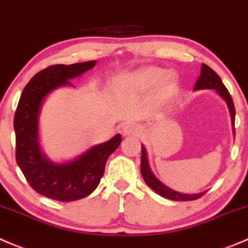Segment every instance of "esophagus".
<instances>
[{
    "instance_id": "esophagus-1",
    "label": "esophagus",
    "mask_w": 248,
    "mask_h": 248,
    "mask_svg": "<svg viewBox=\"0 0 248 248\" xmlns=\"http://www.w3.org/2000/svg\"><path fill=\"white\" fill-rule=\"evenodd\" d=\"M142 132V126H140L139 124H127L126 126L123 129V134L125 136H137L139 134Z\"/></svg>"
}]
</instances>
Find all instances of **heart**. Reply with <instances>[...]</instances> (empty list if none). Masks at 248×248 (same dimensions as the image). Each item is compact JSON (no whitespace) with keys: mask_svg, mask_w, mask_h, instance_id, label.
Instances as JSON below:
<instances>
[{"mask_svg":"<svg viewBox=\"0 0 248 248\" xmlns=\"http://www.w3.org/2000/svg\"><path fill=\"white\" fill-rule=\"evenodd\" d=\"M135 81L139 85L150 87L155 86L160 83L161 81L166 85H172L175 81V76L173 74H167L166 70L160 68H147L144 70H141L136 76H135Z\"/></svg>","mask_w":248,"mask_h":248,"instance_id":"1","label":"heart"}]
</instances>
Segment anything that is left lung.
Masks as SVG:
<instances>
[{
  "mask_svg": "<svg viewBox=\"0 0 248 248\" xmlns=\"http://www.w3.org/2000/svg\"><path fill=\"white\" fill-rule=\"evenodd\" d=\"M215 89L216 92L222 96V98L226 100V103L228 104L229 111H231V116L233 122L235 121V107H234L233 99H232L231 94H229L228 89L226 88V86L222 82L221 78L210 67H208L206 64H202V73L201 76L198 78L197 82H196L195 89ZM141 173L142 177L144 179L147 185L150 188L155 191L156 193H159L162 197L168 198V200L172 201H195L201 198L202 196L205 192L197 193V195H185V193L177 192V191H173L172 188L165 186L161 181H159L155 178V175L153 174L152 170H150L149 166H148V160H147V154H145V149L142 147V156H141Z\"/></svg>",
  "mask_w": 248,
  "mask_h": 248,
  "instance_id": "obj_1",
  "label": "left lung"
}]
</instances>
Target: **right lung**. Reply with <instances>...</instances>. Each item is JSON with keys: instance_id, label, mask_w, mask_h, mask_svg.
I'll list each match as a JSON object with an SVG mask.
<instances>
[{"instance_id": "add662e5", "label": "right lung", "mask_w": 248, "mask_h": 248, "mask_svg": "<svg viewBox=\"0 0 248 248\" xmlns=\"http://www.w3.org/2000/svg\"><path fill=\"white\" fill-rule=\"evenodd\" d=\"M96 61L55 64L35 74L22 91L14 116L15 159L31 187L58 202H73L91 195L100 183L109 155L119 147L121 135L91 148L74 161L52 163L40 153L38 114L45 96L95 65Z\"/></svg>"}]
</instances>
